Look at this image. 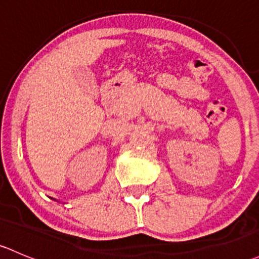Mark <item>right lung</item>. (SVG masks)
I'll list each match as a JSON object with an SVG mask.
<instances>
[{
  "instance_id": "1",
  "label": "right lung",
  "mask_w": 259,
  "mask_h": 259,
  "mask_svg": "<svg viewBox=\"0 0 259 259\" xmlns=\"http://www.w3.org/2000/svg\"><path fill=\"white\" fill-rule=\"evenodd\" d=\"M54 200H56V199H54Z\"/></svg>"
}]
</instances>
